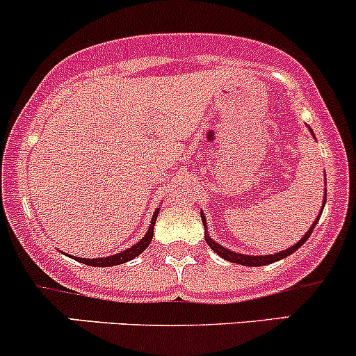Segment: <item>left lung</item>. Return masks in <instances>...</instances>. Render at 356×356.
Listing matches in <instances>:
<instances>
[{"mask_svg":"<svg viewBox=\"0 0 356 356\" xmlns=\"http://www.w3.org/2000/svg\"><path fill=\"white\" fill-rule=\"evenodd\" d=\"M309 131L312 134L311 128H309ZM324 204H326V196H324V201H323V206H324ZM201 218H202V225H204V228H206V233H204L206 243L209 245L211 250H213L214 253H218V255H220L221 259H225V260H228V261H233V264L247 265V267H261V265H268V264H273V261H277V260L286 259V257L291 255V253H294L296 250H298L299 247H302L304 241H306L307 238L311 236L312 229H314L316 222H318V218H321V214H319V216L316 218V221L312 222V226H311L309 229H307L306 235L300 238V240L298 241V243L294 245V247L284 250V252L275 253V255H260V257H259V255H257V257H255V255H243V253H235V252H232V250L221 247L220 243H216V241H213V240H211V238H209V235H208V225H206V218H204V214H202V213H201Z\"/></svg>","mask_w":356,"mask_h":356,"instance_id":"obj_1","label":"left lung"}]
</instances>
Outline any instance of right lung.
<instances>
[{"instance_id": "1", "label": "right lung", "mask_w": 356, "mask_h": 356, "mask_svg": "<svg viewBox=\"0 0 356 356\" xmlns=\"http://www.w3.org/2000/svg\"><path fill=\"white\" fill-rule=\"evenodd\" d=\"M157 216H159V209L155 211L154 216H152L150 228H148L147 235L143 236L142 240L138 241V243H135L134 247L127 248L124 252H121V253H116V255L103 257V259H83V257H76V260L81 261V264L91 265V267H113V265L127 264V261L134 260L135 257H138L140 253H142L143 250H145L148 245H150L152 238H154V226H155V221H157Z\"/></svg>"}]
</instances>
